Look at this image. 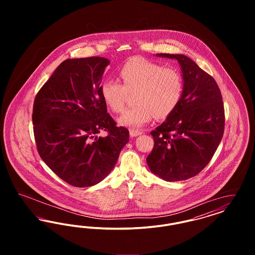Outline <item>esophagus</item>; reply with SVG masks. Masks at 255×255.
Returning a JSON list of instances; mask_svg holds the SVG:
<instances>
[{"label":"esophagus","instance_id":"1","mask_svg":"<svg viewBox=\"0 0 255 255\" xmlns=\"http://www.w3.org/2000/svg\"><path fill=\"white\" fill-rule=\"evenodd\" d=\"M140 134H142V132H140V131H137V130H130V135H131L132 137H135V136L140 135Z\"/></svg>","mask_w":255,"mask_h":255}]
</instances>
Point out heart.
<instances>
[{
	"instance_id": "heart-1",
	"label": "heart",
	"mask_w": 255,
	"mask_h": 255,
	"mask_svg": "<svg viewBox=\"0 0 255 255\" xmlns=\"http://www.w3.org/2000/svg\"><path fill=\"white\" fill-rule=\"evenodd\" d=\"M120 75L123 85L114 79L105 80L101 85V97L108 108L121 113L125 107L128 93L136 92V105L126 110L118 120L122 126L140 128L151 122L154 116L164 119L181 101L183 80L176 69L134 57L123 64Z\"/></svg>"
}]
</instances>
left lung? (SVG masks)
Here are the masks:
<instances>
[{
	"label": "left lung",
	"instance_id": "8db88e82",
	"mask_svg": "<svg viewBox=\"0 0 255 255\" xmlns=\"http://www.w3.org/2000/svg\"><path fill=\"white\" fill-rule=\"evenodd\" d=\"M178 61L183 80L177 108L151 134L154 148L146 158L150 171L166 182L185 181L206 167L224 133L223 98L214 78L183 54L158 53Z\"/></svg>",
	"mask_w": 255,
	"mask_h": 255
}]
</instances>
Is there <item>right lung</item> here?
<instances>
[{
	"label": "right lung",
	"mask_w": 255,
	"mask_h": 255,
	"mask_svg": "<svg viewBox=\"0 0 255 255\" xmlns=\"http://www.w3.org/2000/svg\"><path fill=\"white\" fill-rule=\"evenodd\" d=\"M104 57L62 62L37 94L32 113L37 150L59 178L76 187L104 180L129 141L101 97ZM107 130V137H97Z\"/></svg>",
	"instance_id": "obj_1"
}]
</instances>
